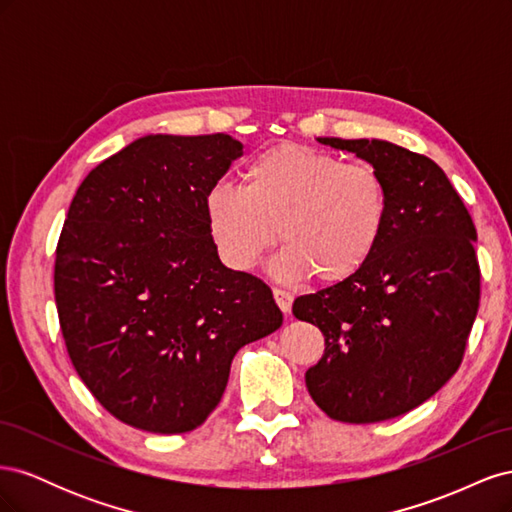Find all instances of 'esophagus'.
Here are the masks:
<instances>
[{"label": "esophagus", "mask_w": 512, "mask_h": 512, "mask_svg": "<svg viewBox=\"0 0 512 512\" xmlns=\"http://www.w3.org/2000/svg\"><path fill=\"white\" fill-rule=\"evenodd\" d=\"M273 297H275V303L277 307L282 309L284 314H290V307H292V294L288 290H282V288H273Z\"/></svg>", "instance_id": "1"}]
</instances>
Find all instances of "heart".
I'll use <instances>...</instances> for the list:
<instances>
[{"label": "heart", "instance_id": "heart-1", "mask_svg": "<svg viewBox=\"0 0 512 512\" xmlns=\"http://www.w3.org/2000/svg\"><path fill=\"white\" fill-rule=\"evenodd\" d=\"M384 177L365 162L284 143L243 168V185L218 183L205 196L215 254L237 273L252 271L277 235L286 245L275 271L299 280L342 284L374 258L389 224Z\"/></svg>", "mask_w": 512, "mask_h": 512}]
</instances>
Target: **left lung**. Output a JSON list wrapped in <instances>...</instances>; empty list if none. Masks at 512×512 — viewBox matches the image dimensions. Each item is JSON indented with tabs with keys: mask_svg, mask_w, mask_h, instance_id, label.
I'll use <instances>...</instances> for the list:
<instances>
[{
	"mask_svg": "<svg viewBox=\"0 0 512 512\" xmlns=\"http://www.w3.org/2000/svg\"><path fill=\"white\" fill-rule=\"evenodd\" d=\"M318 141L374 166L391 211L365 269L292 305L324 335L305 384L333 421H389L436 395L461 365L480 301L476 228L427 156L378 138Z\"/></svg>",
	"mask_w": 512,
	"mask_h": 512,
	"instance_id": "1",
	"label": "left lung"
}]
</instances>
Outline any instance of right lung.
<instances>
[{
	"instance_id": "add662e5",
	"label": "right lung",
	"mask_w": 512,
	"mask_h": 512,
	"mask_svg": "<svg viewBox=\"0 0 512 512\" xmlns=\"http://www.w3.org/2000/svg\"><path fill=\"white\" fill-rule=\"evenodd\" d=\"M243 145L228 134H149L76 190L55 252L70 361L121 423L185 433L224 395L239 348L282 327L271 288L222 265L205 196Z\"/></svg>"
}]
</instances>
